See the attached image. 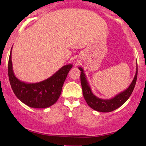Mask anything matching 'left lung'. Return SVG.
<instances>
[{
  "label": "left lung",
  "mask_w": 146,
  "mask_h": 146,
  "mask_svg": "<svg viewBox=\"0 0 146 146\" xmlns=\"http://www.w3.org/2000/svg\"><path fill=\"white\" fill-rule=\"evenodd\" d=\"M79 69L81 71L80 80H81L84 98L86 100L87 104L89 106L90 108L98 112L108 113V112H111L116 110L119 107L123 105L130 97L135 86V84H136L137 78V64L136 73H135L133 80H132L130 86H128V88L121 93H119L118 95H117L113 98L108 99V100H104V99L98 98L92 93V90L90 89L89 84L87 81L86 77L84 74L83 68L82 67H79Z\"/></svg>",
  "instance_id": "1"
}]
</instances>
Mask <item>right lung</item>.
Here are the masks:
<instances>
[{"instance_id": "1", "label": "right lung", "mask_w": 146, "mask_h": 146, "mask_svg": "<svg viewBox=\"0 0 146 146\" xmlns=\"http://www.w3.org/2000/svg\"><path fill=\"white\" fill-rule=\"evenodd\" d=\"M11 49L8 62V75L16 96L31 108H46L54 104L60 98L64 82L73 64L64 65L50 78L40 82H24L14 75L11 62Z\"/></svg>"}]
</instances>
